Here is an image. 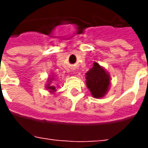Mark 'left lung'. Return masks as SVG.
<instances>
[{"instance_id":"obj_1","label":"left lung","mask_w":148,"mask_h":148,"mask_svg":"<svg viewBox=\"0 0 148 148\" xmlns=\"http://www.w3.org/2000/svg\"><path fill=\"white\" fill-rule=\"evenodd\" d=\"M86 86L94 98H102L107 94L110 86V76L97 62L86 73Z\"/></svg>"}]
</instances>
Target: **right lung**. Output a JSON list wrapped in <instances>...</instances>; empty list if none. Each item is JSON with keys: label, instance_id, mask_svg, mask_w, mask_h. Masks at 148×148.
I'll return each mask as SVG.
<instances>
[{"label": "right lung", "instance_id": "add662e5", "mask_svg": "<svg viewBox=\"0 0 148 148\" xmlns=\"http://www.w3.org/2000/svg\"><path fill=\"white\" fill-rule=\"evenodd\" d=\"M53 80H54L53 77H49V79L48 80V85H46V88H47V90H49V92H51V93H54L56 91V87L50 85Z\"/></svg>", "mask_w": 148, "mask_h": 148}]
</instances>
